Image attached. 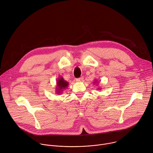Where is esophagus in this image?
Returning <instances> with one entry per match:
<instances>
[{
	"label": "esophagus",
	"mask_w": 153,
	"mask_h": 153,
	"mask_svg": "<svg viewBox=\"0 0 153 153\" xmlns=\"http://www.w3.org/2000/svg\"><path fill=\"white\" fill-rule=\"evenodd\" d=\"M83 80H84V77H81L80 78L76 79V81L77 82H82Z\"/></svg>",
	"instance_id": "obj_1"
}]
</instances>
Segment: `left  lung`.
Wrapping results in <instances>:
<instances>
[{
  "mask_svg": "<svg viewBox=\"0 0 153 153\" xmlns=\"http://www.w3.org/2000/svg\"><path fill=\"white\" fill-rule=\"evenodd\" d=\"M97 82H98V81H97V80H95V82H94V84H97ZM99 89H100V88H99Z\"/></svg>",
  "mask_w": 153,
  "mask_h": 153,
  "instance_id": "obj_1",
  "label": "left lung"
}]
</instances>
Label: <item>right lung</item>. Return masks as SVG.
<instances>
[{"label": "right lung", "instance_id": "obj_1", "mask_svg": "<svg viewBox=\"0 0 153 153\" xmlns=\"http://www.w3.org/2000/svg\"><path fill=\"white\" fill-rule=\"evenodd\" d=\"M69 85V83L65 80L63 77H59L57 80V85L55 92L57 94H61L64 90H65Z\"/></svg>", "mask_w": 153, "mask_h": 153}]
</instances>
